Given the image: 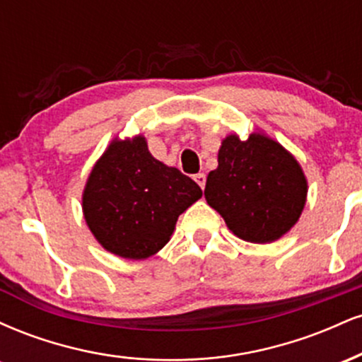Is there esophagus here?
I'll return each instance as SVG.
<instances>
[{
    "label": "esophagus",
    "instance_id": "34e87169",
    "mask_svg": "<svg viewBox=\"0 0 362 362\" xmlns=\"http://www.w3.org/2000/svg\"><path fill=\"white\" fill-rule=\"evenodd\" d=\"M194 180H195V184H197L202 190H204V187H206V175H204V173H197V175H194Z\"/></svg>",
    "mask_w": 362,
    "mask_h": 362
}]
</instances>
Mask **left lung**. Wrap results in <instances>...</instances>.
<instances>
[{
    "instance_id": "left-lung-1",
    "label": "left lung",
    "mask_w": 362,
    "mask_h": 362,
    "mask_svg": "<svg viewBox=\"0 0 362 362\" xmlns=\"http://www.w3.org/2000/svg\"><path fill=\"white\" fill-rule=\"evenodd\" d=\"M308 182L288 149L262 132L223 139L218 168L206 180V201L238 238L271 243L298 223Z\"/></svg>"
}]
</instances>
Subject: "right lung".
<instances>
[{
    "mask_svg": "<svg viewBox=\"0 0 362 362\" xmlns=\"http://www.w3.org/2000/svg\"><path fill=\"white\" fill-rule=\"evenodd\" d=\"M201 197L192 178L153 158L146 139L136 136L112 141L95 163L83 214L107 252L141 260L168 243L178 216Z\"/></svg>",
    "mask_w": 362,
    "mask_h": 362,
    "instance_id": "add662e5",
    "label": "right lung"
}]
</instances>
